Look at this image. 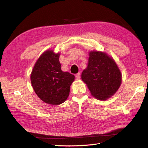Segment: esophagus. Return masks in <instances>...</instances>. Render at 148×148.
Returning <instances> with one entry per match:
<instances>
[{
    "label": "esophagus",
    "mask_w": 148,
    "mask_h": 148,
    "mask_svg": "<svg viewBox=\"0 0 148 148\" xmlns=\"http://www.w3.org/2000/svg\"><path fill=\"white\" fill-rule=\"evenodd\" d=\"M81 77V74L80 73H77L76 75V79H79Z\"/></svg>",
    "instance_id": "obj_1"
}]
</instances>
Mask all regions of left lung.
I'll return each mask as SVG.
<instances>
[{"instance_id": "8db88e82", "label": "left lung", "mask_w": 148, "mask_h": 148, "mask_svg": "<svg viewBox=\"0 0 148 148\" xmlns=\"http://www.w3.org/2000/svg\"><path fill=\"white\" fill-rule=\"evenodd\" d=\"M88 66L81 79L92 95L100 100L110 98L121 83V74L113 58L101 51H90Z\"/></svg>"}]
</instances>
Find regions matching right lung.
<instances>
[{"instance_id":"1","label":"right lung","mask_w":148,"mask_h":148,"mask_svg":"<svg viewBox=\"0 0 148 148\" xmlns=\"http://www.w3.org/2000/svg\"><path fill=\"white\" fill-rule=\"evenodd\" d=\"M60 53L47 50L33 68L30 80L34 90L43 102L54 106L64 102L69 97L74 75L61 70Z\"/></svg>"}]
</instances>
